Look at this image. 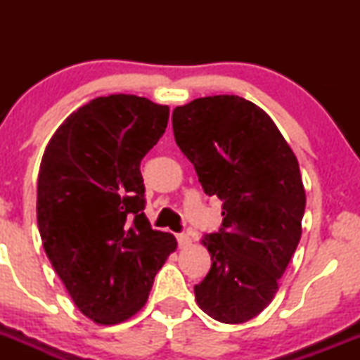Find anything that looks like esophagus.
Instances as JSON below:
<instances>
[{
  "instance_id": "obj_1",
  "label": "esophagus",
  "mask_w": 360,
  "mask_h": 360,
  "mask_svg": "<svg viewBox=\"0 0 360 360\" xmlns=\"http://www.w3.org/2000/svg\"><path fill=\"white\" fill-rule=\"evenodd\" d=\"M177 243H179V247H186L191 243V237H189L188 233H179L177 235Z\"/></svg>"
}]
</instances>
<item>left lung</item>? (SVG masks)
<instances>
[{"label":"left lung","instance_id":"obj_1","mask_svg":"<svg viewBox=\"0 0 360 360\" xmlns=\"http://www.w3.org/2000/svg\"><path fill=\"white\" fill-rule=\"evenodd\" d=\"M172 130L205 193L223 201L220 232L201 240L213 262L196 303L221 323H245L274 300L301 238L298 159L269 115L235 94L176 106Z\"/></svg>","mask_w":360,"mask_h":360}]
</instances>
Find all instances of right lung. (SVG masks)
<instances>
[{
	"label": "right lung",
	"instance_id": "1",
	"mask_svg": "<svg viewBox=\"0 0 360 360\" xmlns=\"http://www.w3.org/2000/svg\"><path fill=\"white\" fill-rule=\"evenodd\" d=\"M169 106L135 94L94 98L45 147L37 184L42 245L79 311L117 325L143 308L176 237L143 213L140 162L166 131Z\"/></svg>",
	"mask_w": 360,
	"mask_h": 360
}]
</instances>
